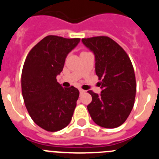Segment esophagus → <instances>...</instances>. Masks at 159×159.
<instances>
[{"label":"esophagus","mask_w":159,"mask_h":159,"mask_svg":"<svg viewBox=\"0 0 159 159\" xmlns=\"http://www.w3.org/2000/svg\"><path fill=\"white\" fill-rule=\"evenodd\" d=\"M79 91H80V94H83V93H84V92H85V91H84V90H83V89H80Z\"/></svg>","instance_id":"34e87169"}]
</instances>
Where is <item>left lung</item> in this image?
Here are the masks:
<instances>
[{"label":"left lung","instance_id":"obj_1","mask_svg":"<svg viewBox=\"0 0 159 159\" xmlns=\"http://www.w3.org/2000/svg\"><path fill=\"white\" fill-rule=\"evenodd\" d=\"M82 42L95 55V73L102 80L100 94L88 91L92 97L88 112L97 125L116 128L126 121L134 107L136 81L131 61L107 36L82 39Z\"/></svg>","mask_w":159,"mask_h":159}]
</instances>
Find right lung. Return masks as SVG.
Wrapping results in <instances>:
<instances>
[{"mask_svg":"<svg viewBox=\"0 0 159 159\" xmlns=\"http://www.w3.org/2000/svg\"><path fill=\"white\" fill-rule=\"evenodd\" d=\"M80 41V38L48 36L32 48L24 64L21 89L25 107L34 123L48 131L67 127L76 107L79 90L73 86L64 88L57 76Z\"/></svg>","mask_w":159,"mask_h":159,"instance_id":"obj_1","label":"right lung"}]
</instances>
